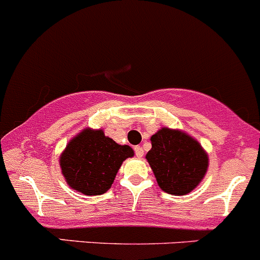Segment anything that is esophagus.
<instances>
[{"label":"esophagus","mask_w":260,"mask_h":260,"mask_svg":"<svg viewBox=\"0 0 260 260\" xmlns=\"http://www.w3.org/2000/svg\"><path fill=\"white\" fill-rule=\"evenodd\" d=\"M135 152H136V156H137V157L144 156V149H142L141 146H136L135 147Z\"/></svg>","instance_id":"1"}]
</instances>
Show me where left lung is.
Returning <instances> with one entry per match:
<instances>
[{
	"label": "left lung",
	"instance_id": "left-lung-1",
	"mask_svg": "<svg viewBox=\"0 0 260 260\" xmlns=\"http://www.w3.org/2000/svg\"><path fill=\"white\" fill-rule=\"evenodd\" d=\"M150 141L146 160L164 192L183 196L200 185L208 172L209 156L196 138L185 131L163 127Z\"/></svg>",
	"mask_w": 260,
	"mask_h": 260
}]
</instances>
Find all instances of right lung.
<instances>
[{
	"mask_svg": "<svg viewBox=\"0 0 260 260\" xmlns=\"http://www.w3.org/2000/svg\"><path fill=\"white\" fill-rule=\"evenodd\" d=\"M135 151L119 145L104 133L103 128H84L70 138L59 163L68 186L87 196L105 193L113 185L119 168Z\"/></svg>",
	"mask_w": 260,
	"mask_h": 260,
	"instance_id": "right-lung-1",
	"label": "right lung"
}]
</instances>
